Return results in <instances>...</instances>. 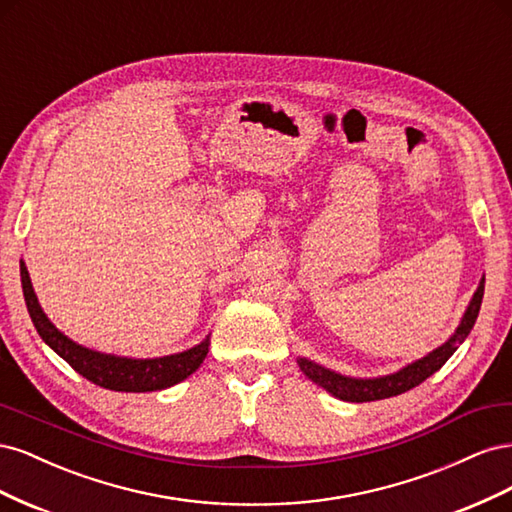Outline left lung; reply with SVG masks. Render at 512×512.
<instances>
[{
  "label": "left lung",
  "instance_id": "left-lung-1",
  "mask_svg": "<svg viewBox=\"0 0 512 512\" xmlns=\"http://www.w3.org/2000/svg\"><path fill=\"white\" fill-rule=\"evenodd\" d=\"M483 292H485V277L480 280L474 297L466 309V316H463L455 335L440 348L423 356L421 361H414L412 365L397 371V374L374 378V380H356V378L339 376V374H335V371L324 369L307 359H299V367L309 380L322 386V389H327L331 395L344 399V401H356V404H361V401H376V399H386V397H395V395L406 393V391L414 389V386L421 384L423 380H427L431 374H436V371L448 359H451L453 352L459 348L463 339L470 335L474 322L478 318V312H480V303H483Z\"/></svg>",
  "mask_w": 512,
  "mask_h": 512
}]
</instances>
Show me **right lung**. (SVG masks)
Here are the masks:
<instances>
[{"mask_svg": "<svg viewBox=\"0 0 512 512\" xmlns=\"http://www.w3.org/2000/svg\"><path fill=\"white\" fill-rule=\"evenodd\" d=\"M21 284L25 294L27 312L32 316L38 335L49 344L61 359H64L74 371L83 378L94 382L108 391H126V393H147L168 389L200 367L209 352V339L179 354L162 356V359H123V356L100 354L89 348L74 344L64 333L57 331L51 320L44 316L42 307L36 299L32 280L25 262H21Z\"/></svg>", "mask_w": 512, "mask_h": 512, "instance_id": "add662e5", "label": "right lung"}]
</instances>
